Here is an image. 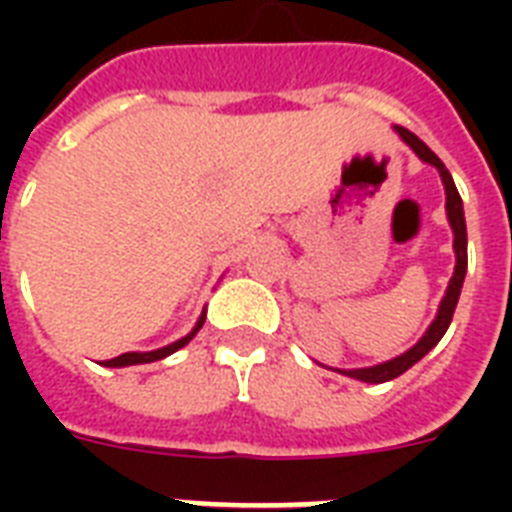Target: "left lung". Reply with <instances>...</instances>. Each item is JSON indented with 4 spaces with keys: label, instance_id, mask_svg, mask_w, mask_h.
<instances>
[{
    "label": "left lung",
    "instance_id": "1",
    "mask_svg": "<svg viewBox=\"0 0 512 512\" xmlns=\"http://www.w3.org/2000/svg\"><path fill=\"white\" fill-rule=\"evenodd\" d=\"M201 324H204V319L199 321V327L193 329V335L199 332ZM193 335H188V337H185V340L175 342V345H167V348L151 350V353H122V356L108 358V361H103V364H106V366H132V364H151V361H162V358H167V356H170V353H175L177 348H183V345H188Z\"/></svg>",
    "mask_w": 512,
    "mask_h": 512
}]
</instances>
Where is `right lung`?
<instances>
[{
	"mask_svg": "<svg viewBox=\"0 0 512 512\" xmlns=\"http://www.w3.org/2000/svg\"><path fill=\"white\" fill-rule=\"evenodd\" d=\"M401 132V138L406 140V146H412V151L420 156L422 162L433 164L438 172H441V180H444V188H446V217H449V225H452L454 231V255H457V265H454V276L449 281V287H446V295L438 305V316L436 321L430 324V329L425 332L417 345H414L409 353L404 356L393 358L388 364H380V366H372V369H353V372H345L348 377H356V380H364V382H388L398 374H404L406 369L412 364H417L425 353H428L433 345H436L441 337H444L446 327H449V321L454 316V308H457V300H460V289H462V281H465V271H468V231H465V212H462V199L460 193H457V185H454L452 175L449 170L444 167V162L438 159L433 151H430L425 143H422L417 135H412L409 130H398Z\"/></svg>",
	"mask_w": 512,
	"mask_h": 512,
	"instance_id": "right-lung-1",
	"label": "right lung"
}]
</instances>
